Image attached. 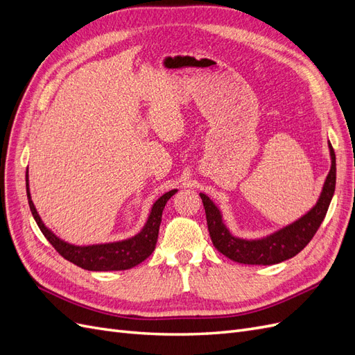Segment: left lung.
<instances>
[{"instance_id":"1","label":"left lung","mask_w":355,"mask_h":355,"mask_svg":"<svg viewBox=\"0 0 355 355\" xmlns=\"http://www.w3.org/2000/svg\"><path fill=\"white\" fill-rule=\"evenodd\" d=\"M331 166L326 178L323 191L315 206L311 209L302 218L296 222L287 225L286 228L277 231L265 239L259 240H244L234 237L225 227L222 214L214 202L206 196L200 194L202 200L204 210H206L207 228L210 239L216 249L230 257L234 262L247 265H274L296 256L304 247L313 240L318 231L321 222L324 220L330 201L335 192L336 185V157L331 144L329 142Z\"/></svg>"}]
</instances>
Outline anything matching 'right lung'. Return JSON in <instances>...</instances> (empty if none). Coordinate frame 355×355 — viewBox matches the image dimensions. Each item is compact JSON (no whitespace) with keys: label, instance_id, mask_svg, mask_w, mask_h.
Returning a JSON list of instances; mask_svg holds the SVG:
<instances>
[{"label":"right lung","instance_id":"right-lung-1","mask_svg":"<svg viewBox=\"0 0 355 355\" xmlns=\"http://www.w3.org/2000/svg\"><path fill=\"white\" fill-rule=\"evenodd\" d=\"M178 189H171L161 196L153 206L149 218L145 223L142 231L135 237L116 241V243H106V244H94V245H73L69 243L62 241L53 234L41 218L38 216L37 209L34 202L31 200L29 194V185H28V168H26V194L28 202L32 216H34L38 228L44 234V237L49 243L55 247L56 252L65 257L67 261L72 262L80 268L89 271H123L130 270V268L144 262L146 257L151 254L155 249L157 239H158V230L161 223V214H163L166 202L173 197Z\"/></svg>","mask_w":355,"mask_h":355}]
</instances>
